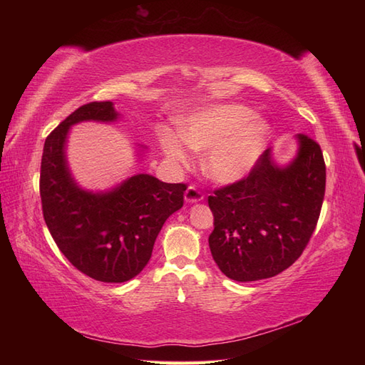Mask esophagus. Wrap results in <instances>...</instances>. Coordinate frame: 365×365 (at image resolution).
I'll use <instances>...</instances> for the list:
<instances>
[{
  "label": "esophagus",
  "instance_id": "1",
  "mask_svg": "<svg viewBox=\"0 0 365 365\" xmlns=\"http://www.w3.org/2000/svg\"><path fill=\"white\" fill-rule=\"evenodd\" d=\"M185 200H187L188 204H196L200 202V200H204V195L191 185V187H188L187 191H185Z\"/></svg>",
  "mask_w": 365,
  "mask_h": 365
}]
</instances>
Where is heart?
Returning <instances> with one entry per match:
<instances>
[{
    "label": "heart",
    "instance_id": "1",
    "mask_svg": "<svg viewBox=\"0 0 365 365\" xmlns=\"http://www.w3.org/2000/svg\"><path fill=\"white\" fill-rule=\"evenodd\" d=\"M178 135L163 131L160 143L166 158L187 165L190 150L204 152L202 170L216 183L242 180L265 152L271 128L254 115L251 108L238 103H218L188 115L178 123Z\"/></svg>",
    "mask_w": 365,
    "mask_h": 365
}]
</instances>
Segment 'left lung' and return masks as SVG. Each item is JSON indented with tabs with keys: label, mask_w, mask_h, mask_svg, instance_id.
<instances>
[{
	"label": "left lung",
	"mask_w": 365,
	"mask_h": 365,
	"mask_svg": "<svg viewBox=\"0 0 365 365\" xmlns=\"http://www.w3.org/2000/svg\"><path fill=\"white\" fill-rule=\"evenodd\" d=\"M297 155L277 165L263 152L246 178L208 196L215 229L208 237L213 260L238 282L273 277L294 263L319 221L327 166L320 145L294 136Z\"/></svg>",
	"instance_id": "8db88e82"
}]
</instances>
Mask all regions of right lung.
Returning <instances> with one entry per match:
<instances>
[{
    "label": "right lung",
    "instance_id": "add662e5",
    "mask_svg": "<svg viewBox=\"0 0 365 365\" xmlns=\"http://www.w3.org/2000/svg\"><path fill=\"white\" fill-rule=\"evenodd\" d=\"M119 119L113 102L80 106L45 139L41 199L46 227L59 251L100 282H125L143 271L163 224L183 205L187 185L135 174L108 191L81 188L68 169V130L80 122ZM145 152L139 147L138 155Z\"/></svg>",
    "mask_w": 365,
    "mask_h": 365
}]
</instances>
